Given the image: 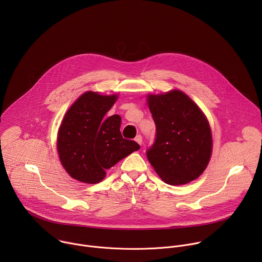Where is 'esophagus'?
<instances>
[{
  "instance_id": "obj_1",
  "label": "esophagus",
  "mask_w": 262,
  "mask_h": 262,
  "mask_svg": "<svg viewBox=\"0 0 262 262\" xmlns=\"http://www.w3.org/2000/svg\"><path fill=\"white\" fill-rule=\"evenodd\" d=\"M135 141L139 144V145H142L143 143V139H142V136L141 135H138L136 138H135Z\"/></svg>"
}]
</instances>
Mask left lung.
<instances>
[{
    "mask_svg": "<svg viewBox=\"0 0 262 262\" xmlns=\"http://www.w3.org/2000/svg\"><path fill=\"white\" fill-rule=\"evenodd\" d=\"M147 102L157 134L147 159L168 184H185L206 169L212 149L209 123L199 106L183 92L149 94Z\"/></svg>",
    "mask_w": 262,
    "mask_h": 262,
    "instance_id": "left-lung-1",
    "label": "left lung"
}]
</instances>
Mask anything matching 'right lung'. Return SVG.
I'll return each instance as SVG.
<instances>
[{
  "mask_svg": "<svg viewBox=\"0 0 262 262\" xmlns=\"http://www.w3.org/2000/svg\"><path fill=\"white\" fill-rule=\"evenodd\" d=\"M117 95L87 91L66 112L58 133L57 149L62 166L74 179L97 183L105 170L140 149L120 133L119 115L105 117Z\"/></svg>",
  "mask_w": 262,
  "mask_h": 262,
  "instance_id": "right-lung-1",
  "label": "right lung"
}]
</instances>
